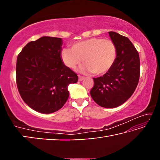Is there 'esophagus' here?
Listing matches in <instances>:
<instances>
[{
    "label": "esophagus",
    "instance_id": "esophagus-1",
    "mask_svg": "<svg viewBox=\"0 0 160 160\" xmlns=\"http://www.w3.org/2000/svg\"><path fill=\"white\" fill-rule=\"evenodd\" d=\"M84 79H85V77L80 76V75H79V76H78V80H79V81H82V80H83Z\"/></svg>",
    "mask_w": 160,
    "mask_h": 160
}]
</instances>
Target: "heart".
<instances>
[{
	"label": "heart",
	"mask_w": 160,
	"mask_h": 160,
	"mask_svg": "<svg viewBox=\"0 0 160 160\" xmlns=\"http://www.w3.org/2000/svg\"><path fill=\"white\" fill-rule=\"evenodd\" d=\"M116 55V47L112 40L93 37L75 43L72 49L63 48L61 56L69 68H74L83 60L85 64L80 68V71L102 75L113 66Z\"/></svg>",
	"instance_id": "1"
}]
</instances>
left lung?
Masks as SVG:
<instances>
[{"instance_id": "1", "label": "left lung", "mask_w": 160, "mask_h": 160, "mask_svg": "<svg viewBox=\"0 0 160 160\" xmlns=\"http://www.w3.org/2000/svg\"><path fill=\"white\" fill-rule=\"evenodd\" d=\"M117 51L111 69L101 77L93 78L92 98L100 107L115 108L126 102L137 88L140 78V58L128 38L109 32Z\"/></svg>"}]
</instances>
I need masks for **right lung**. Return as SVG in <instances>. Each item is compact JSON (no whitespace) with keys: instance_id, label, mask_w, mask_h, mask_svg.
I'll return each instance as SVG.
<instances>
[{"instance_id":"right-lung-1","label":"right lung","mask_w":160,"mask_h":160,"mask_svg":"<svg viewBox=\"0 0 160 160\" xmlns=\"http://www.w3.org/2000/svg\"><path fill=\"white\" fill-rule=\"evenodd\" d=\"M61 38L42 37L29 42L19 53L16 81L23 101L37 112L51 113L68 99V87L77 74L61 60Z\"/></svg>"}]
</instances>
